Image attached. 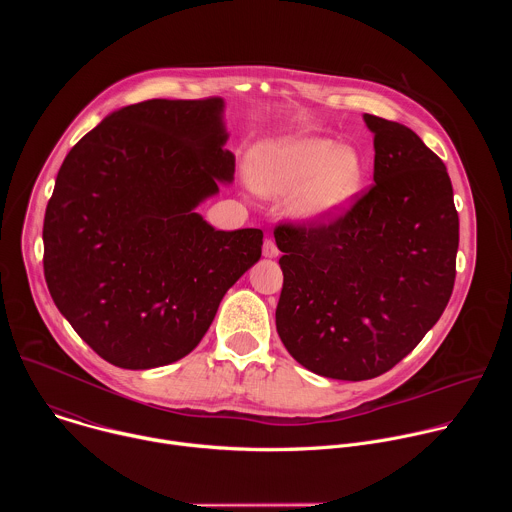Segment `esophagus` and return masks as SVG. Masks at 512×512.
<instances>
[{"label": "esophagus", "instance_id": "34e87169", "mask_svg": "<svg viewBox=\"0 0 512 512\" xmlns=\"http://www.w3.org/2000/svg\"><path fill=\"white\" fill-rule=\"evenodd\" d=\"M263 255L269 257V259H273V257L279 255V249H277V245H275L273 239H265V243H263Z\"/></svg>", "mask_w": 512, "mask_h": 512}]
</instances>
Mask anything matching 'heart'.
Returning a JSON list of instances; mask_svg holds the SVG:
<instances>
[{
    "mask_svg": "<svg viewBox=\"0 0 512 512\" xmlns=\"http://www.w3.org/2000/svg\"><path fill=\"white\" fill-rule=\"evenodd\" d=\"M253 188L287 196L298 223L326 225L340 218L367 182V162L348 145L328 137H294L263 145L251 162Z\"/></svg>",
    "mask_w": 512,
    "mask_h": 512,
    "instance_id": "1",
    "label": "heart"
}]
</instances>
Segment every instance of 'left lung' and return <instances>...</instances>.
Wrapping results in <instances>:
<instances>
[{
  "mask_svg": "<svg viewBox=\"0 0 512 512\" xmlns=\"http://www.w3.org/2000/svg\"><path fill=\"white\" fill-rule=\"evenodd\" d=\"M375 139V184L330 225H279L277 334L302 367L375 379L444 314L460 221L444 162L409 127L362 115Z\"/></svg>",
  "mask_w": 512,
  "mask_h": 512,
  "instance_id": "8db88e82",
  "label": "left lung"
}]
</instances>
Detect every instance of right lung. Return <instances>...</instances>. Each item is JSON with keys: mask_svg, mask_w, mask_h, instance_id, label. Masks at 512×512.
<instances>
[{"mask_svg": "<svg viewBox=\"0 0 512 512\" xmlns=\"http://www.w3.org/2000/svg\"><path fill=\"white\" fill-rule=\"evenodd\" d=\"M225 101L152 99L107 115L64 158L44 216V277L107 362L164 367L192 352L261 257L259 229L216 231L196 208L231 184Z\"/></svg>", "mask_w": 512, "mask_h": 512, "instance_id": "right-lung-1", "label": "right lung"}]
</instances>
